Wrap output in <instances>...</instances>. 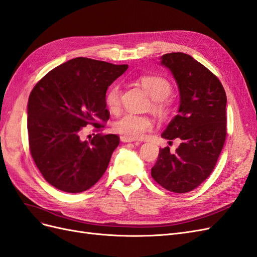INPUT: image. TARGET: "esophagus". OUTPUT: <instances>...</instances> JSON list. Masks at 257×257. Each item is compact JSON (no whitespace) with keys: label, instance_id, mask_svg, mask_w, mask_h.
<instances>
[{"label":"esophagus","instance_id":"1","mask_svg":"<svg viewBox=\"0 0 257 257\" xmlns=\"http://www.w3.org/2000/svg\"><path fill=\"white\" fill-rule=\"evenodd\" d=\"M120 139H121L122 143H133V142H135V139L128 138V137H126V136H121Z\"/></svg>","mask_w":257,"mask_h":257}]
</instances>
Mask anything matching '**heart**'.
Returning a JSON list of instances; mask_svg holds the SVG:
<instances>
[{"label":"heart","mask_w":257,"mask_h":257,"mask_svg":"<svg viewBox=\"0 0 257 257\" xmlns=\"http://www.w3.org/2000/svg\"><path fill=\"white\" fill-rule=\"evenodd\" d=\"M141 83L148 94L153 99V110L158 113H165L167 108L165 98H167L172 93L170 82L162 76L146 75L141 78ZM120 95L121 90L119 85L114 84L108 90L106 94V104L110 110L114 111L119 108ZM152 127L153 123L150 118L134 113L124 114L113 123V131L115 133L132 139L142 138Z\"/></svg>","instance_id":"b5f03b06"}]
</instances>
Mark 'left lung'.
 <instances>
[{
  "label": "left lung",
  "instance_id": "obj_1",
  "mask_svg": "<svg viewBox=\"0 0 257 257\" xmlns=\"http://www.w3.org/2000/svg\"><path fill=\"white\" fill-rule=\"evenodd\" d=\"M177 82L180 104L162 137L172 144L179 139L175 152L160 149L151 176L163 188L174 193L190 192L203 183L212 170L226 138L227 98L220 80L199 62L182 52L161 57Z\"/></svg>",
  "mask_w": 257,
  "mask_h": 257
}]
</instances>
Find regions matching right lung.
I'll return each mask as SVG.
<instances>
[{
	"label": "right lung",
	"mask_w": 257,
	"mask_h": 257,
	"mask_svg": "<svg viewBox=\"0 0 257 257\" xmlns=\"http://www.w3.org/2000/svg\"><path fill=\"white\" fill-rule=\"evenodd\" d=\"M88 58H75L57 66L36 83L29 96L28 133L32 158L46 181L67 193L94 185L108 167L120 138L96 134L82 142L88 124L99 128L107 121L108 87L126 71Z\"/></svg>",
	"instance_id": "right-lung-1"
}]
</instances>
